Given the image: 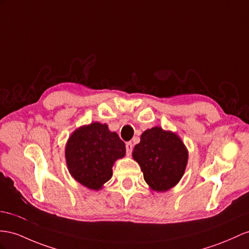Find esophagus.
<instances>
[{
    "instance_id": "1",
    "label": "esophagus",
    "mask_w": 249,
    "mask_h": 249,
    "mask_svg": "<svg viewBox=\"0 0 249 249\" xmlns=\"http://www.w3.org/2000/svg\"><path fill=\"white\" fill-rule=\"evenodd\" d=\"M125 146H126V154L128 155V156H130L131 151H132V147H133L132 143H131V142H127V143L125 144Z\"/></svg>"
}]
</instances>
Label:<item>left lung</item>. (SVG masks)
Listing matches in <instances>:
<instances>
[{"label": "left lung", "instance_id": "left-lung-1", "mask_svg": "<svg viewBox=\"0 0 249 249\" xmlns=\"http://www.w3.org/2000/svg\"><path fill=\"white\" fill-rule=\"evenodd\" d=\"M145 182L156 191H167L176 186L185 171L188 151L180 137L161 127L145 130L132 151Z\"/></svg>", "mask_w": 249, "mask_h": 249}]
</instances>
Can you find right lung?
Returning a JSON list of instances; mask_svg holds the SVG:
<instances>
[{
	"label": "right lung",
	"instance_id": "1",
	"mask_svg": "<svg viewBox=\"0 0 249 249\" xmlns=\"http://www.w3.org/2000/svg\"><path fill=\"white\" fill-rule=\"evenodd\" d=\"M124 142L106 124L81 126L69 137L65 158L70 175L89 189L99 190L112 177L113 163L125 156Z\"/></svg>",
	"mask_w": 249,
	"mask_h": 249
}]
</instances>
